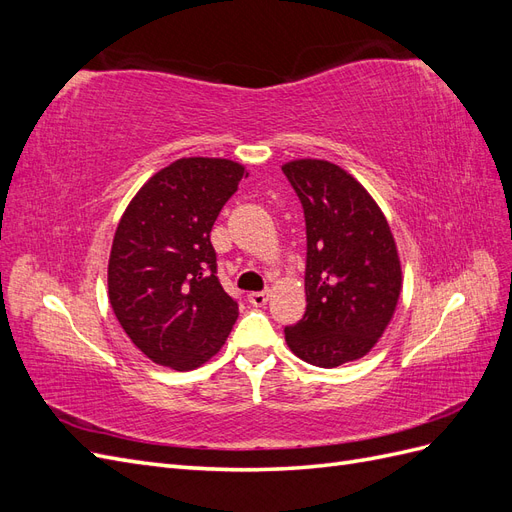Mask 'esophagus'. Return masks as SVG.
Returning <instances> with one entry per match:
<instances>
[{
    "label": "esophagus",
    "instance_id": "34e87169",
    "mask_svg": "<svg viewBox=\"0 0 512 512\" xmlns=\"http://www.w3.org/2000/svg\"><path fill=\"white\" fill-rule=\"evenodd\" d=\"M247 299H250V303H252L254 307H262V305H267V301H269V290L250 292V294H247Z\"/></svg>",
    "mask_w": 512,
    "mask_h": 512
}]
</instances>
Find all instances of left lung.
Instances as JSON below:
<instances>
[{
  "label": "left lung",
  "mask_w": 512,
  "mask_h": 512,
  "mask_svg": "<svg viewBox=\"0 0 512 512\" xmlns=\"http://www.w3.org/2000/svg\"><path fill=\"white\" fill-rule=\"evenodd\" d=\"M282 170L307 228V307L284 329L286 344L316 367L361 359L389 327L404 284L391 226L342 166L303 158Z\"/></svg>",
  "instance_id": "1"
}]
</instances>
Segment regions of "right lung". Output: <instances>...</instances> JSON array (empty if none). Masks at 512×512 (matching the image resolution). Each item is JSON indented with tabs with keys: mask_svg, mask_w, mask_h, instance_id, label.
<instances>
[{
	"mask_svg": "<svg viewBox=\"0 0 512 512\" xmlns=\"http://www.w3.org/2000/svg\"><path fill=\"white\" fill-rule=\"evenodd\" d=\"M247 177L226 158H181L123 211L108 258V301L153 363L190 371L220 352L239 316L215 265L211 228Z\"/></svg>",
	"mask_w": 512,
	"mask_h": 512,
	"instance_id": "1",
	"label": "right lung"
}]
</instances>
